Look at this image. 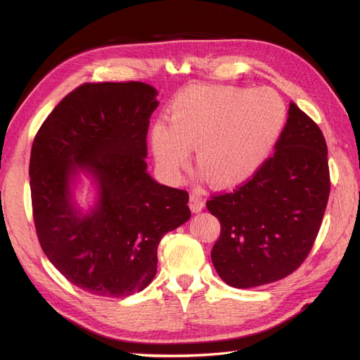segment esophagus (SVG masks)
<instances>
[{
  "instance_id": "1",
  "label": "esophagus",
  "mask_w": 360,
  "mask_h": 360,
  "mask_svg": "<svg viewBox=\"0 0 360 360\" xmlns=\"http://www.w3.org/2000/svg\"><path fill=\"white\" fill-rule=\"evenodd\" d=\"M188 205H190V210H192L193 213H200L202 209H204V200L200 196V195H190V201H188Z\"/></svg>"
}]
</instances>
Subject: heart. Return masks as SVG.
<instances>
[{
	"label": "heart",
	"instance_id": "b5f03b06",
	"mask_svg": "<svg viewBox=\"0 0 360 360\" xmlns=\"http://www.w3.org/2000/svg\"><path fill=\"white\" fill-rule=\"evenodd\" d=\"M288 108L271 88L244 89L221 85H190L174 96L168 120L151 125L148 145L156 168L178 182L196 165L207 182L232 188L254 178L285 129Z\"/></svg>",
	"mask_w": 360,
	"mask_h": 360
}]
</instances>
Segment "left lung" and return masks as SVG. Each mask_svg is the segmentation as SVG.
<instances>
[{
	"mask_svg": "<svg viewBox=\"0 0 360 360\" xmlns=\"http://www.w3.org/2000/svg\"><path fill=\"white\" fill-rule=\"evenodd\" d=\"M330 196L325 137L290 102L274 156L207 209L221 223L212 263L229 286L248 289L292 274L316 241Z\"/></svg>",
	"mask_w": 360,
	"mask_h": 360,
	"instance_id": "obj_1",
	"label": "left lung"
}]
</instances>
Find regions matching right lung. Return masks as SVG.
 Returning a JSON list of instances; mask_svg holds the SVG:
<instances>
[{
    "instance_id": "1",
    "label": "right lung",
    "mask_w": 360,
    "mask_h": 360,
    "mask_svg": "<svg viewBox=\"0 0 360 360\" xmlns=\"http://www.w3.org/2000/svg\"><path fill=\"white\" fill-rule=\"evenodd\" d=\"M158 91L142 82L86 83L60 102L30 151L38 240L49 262L89 294L120 298L155 278L160 238L188 221L186 190L147 172ZM86 177L94 201L77 190Z\"/></svg>"
}]
</instances>
